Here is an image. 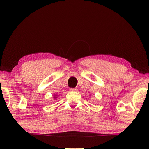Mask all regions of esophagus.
Returning <instances> with one entry per match:
<instances>
[{"label": "esophagus", "mask_w": 149, "mask_h": 149, "mask_svg": "<svg viewBox=\"0 0 149 149\" xmlns=\"http://www.w3.org/2000/svg\"><path fill=\"white\" fill-rule=\"evenodd\" d=\"M70 91H77V88H70Z\"/></svg>", "instance_id": "obj_1"}]
</instances>
